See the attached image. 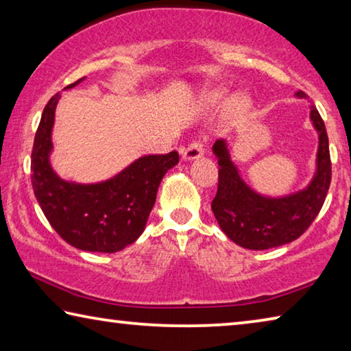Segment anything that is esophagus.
I'll list each match as a JSON object with an SVG mask.
<instances>
[{"label": "esophagus", "instance_id": "obj_1", "mask_svg": "<svg viewBox=\"0 0 351 351\" xmlns=\"http://www.w3.org/2000/svg\"><path fill=\"white\" fill-rule=\"evenodd\" d=\"M204 154V148L203 144L198 141H195L190 144L187 148H184L181 152L182 161H195V159H199Z\"/></svg>", "mask_w": 351, "mask_h": 351}]
</instances>
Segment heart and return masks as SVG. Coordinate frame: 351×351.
I'll use <instances>...</instances> for the list:
<instances>
[{
  "mask_svg": "<svg viewBox=\"0 0 351 351\" xmlns=\"http://www.w3.org/2000/svg\"><path fill=\"white\" fill-rule=\"evenodd\" d=\"M226 99V90L223 88H210L199 94L198 97V106L201 108H215ZM251 108V97L245 91H239L232 94L224 104L223 114L226 119H235L245 114V112Z\"/></svg>",
  "mask_w": 351,
  "mask_h": 351,
  "instance_id": "obj_1",
  "label": "heart"
}]
</instances>
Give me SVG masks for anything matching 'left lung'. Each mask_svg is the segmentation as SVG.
<instances>
[{"instance_id": "8db88e82", "label": "left lung", "mask_w": 351, "mask_h": 351, "mask_svg": "<svg viewBox=\"0 0 351 351\" xmlns=\"http://www.w3.org/2000/svg\"><path fill=\"white\" fill-rule=\"evenodd\" d=\"M295 97L305 99L306 94L297 91ZM310 121L319 136L316 170L304 189L283 197H266L255 192L232 161L229 142L219 139L213 144L212 152L219 169L212 212L219 228L235 245L252 251L287 245L299 239L322 209L331 181L328 136L314 106L310 110Z\"/></svg>"}]
</instances>
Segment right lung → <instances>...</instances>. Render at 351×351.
Segmentation results:
<instances>
[{
  "label": "right lung",
  "instance_id": "1",
  "mask_svg": "<svg viewBox=\"0 0 351 351\" xmlns=\"http://www.w3.org/2000/svg\"><path fill=\"white\" fill-rule=\"evenodd\" d=\"M85 77L71 83L73 90ZM60 94L45 106L32 150V187L41 210L62 239L80 251L112 254L134 243L145 230L164 175L180 162L176 152L148 154L108 180L75 182L51 164L52 130Z\"/></svg>",
  "mask_w": 351,
  "mask_h": 351
}]
</instances>
